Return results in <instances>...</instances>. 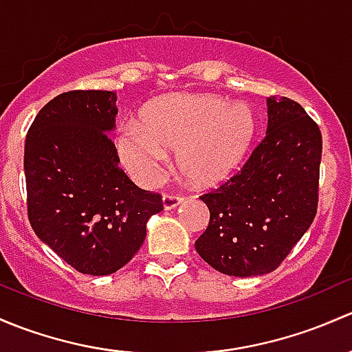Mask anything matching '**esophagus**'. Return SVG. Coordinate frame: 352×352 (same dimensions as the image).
Masks as SVG:
<instances>
[{"label":"esophagus","mask_w":352,"mask_h":352,"mask_svg":"<svg viewBox=\"0 0 352 352\" xmlns=\"http://www.w3.org/2000/svg\"><path fill=\"white\" fill-rule=\"evenodd\" d=\"M184 200L183 195H176V193H166L164 197H162V203H164V208L166 210H173L176 208L177 205H181Z\"/></svg>","instance_id":"1"}]
</instances>
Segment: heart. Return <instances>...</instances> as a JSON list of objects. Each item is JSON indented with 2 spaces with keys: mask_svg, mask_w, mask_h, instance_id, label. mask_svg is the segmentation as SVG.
I'll return each mask as SVG.
<instances>
[{
  "mask_svg": "<svg viewBox=\"0 0 352 352\" xmlns=\"http://www.w3.org/2000/svg\"><path fill=\"white\" fill-rule=\"evenodd\" d=\"M256 118L245 103L205 93H179L152 101L142 125L126 123L117 137V151L126 171L152 184L176 151L177 168L188 179L208 184L239 164L251 146Z\"/></svg>",
  "mask_w": 352,
  "mask_h": 352,
  "instance_id": "heart-1",
  "label": "heart"
}]
</instances>
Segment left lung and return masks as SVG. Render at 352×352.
Listing matches in <instances>:
<instances>
[{"label":"left lung","mask_w":352,"mask_h":352,"mask_svg":"<svg viewBox=\"0 0 352 352\" xmlns=\"http://www.w3.org/2000/svg\"><path fill=\"white\" fill-rule=\"evenodd\" d=\"M322 133L302 104L267 98V130L248 161L201 195L210 210L195 249L229 276L276 270L317 215Z\"/></svg>","instance_id":"8db88e82"}]
</instances>
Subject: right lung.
Listing matches in <instances>:
<instances>
[{
    "label": "right lung",
    "instance_id": "right-lung-1",
    "mask_svg": "<svg viewBox=\"0 0 352 352\" xmlns=\"http://www.w3.org/2000/svg\"><path fill=\"white\" fill-rule=\"evenodd\" d=\"M117 95L76 89L50 100L25 139L28 222L78 273L107 276L125 266L162 212V197L142 190L118 166L108 137Z\"/></svg>",
    "mask_w": 352,
    "mask_h": 352
}]
</instances>
